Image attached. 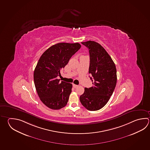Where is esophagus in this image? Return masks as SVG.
Returning <instances> with one entry per match:
<instances>
[{
  "label": "esophagus",
  "instance_id": "esophagus-1",
  "mask_svg": "<svg viewBox=\"0 0 150 150\" xmlns=\"http://www.w3.org/2000/svg\"><path fill=\"white\" fill-rule=\"evenodd\" d=\"M73 87L74 88H76L77 87H78V85H75V84H73Z\"/></svg>",
  "mask_w": 150,
  "mask_h": 150
}]
</instances>
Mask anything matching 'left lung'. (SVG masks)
<instances>
[{"mask_svg": "<svg viewBox=\"0 0 150 150\" xmlns=\"http://www.w3.org/2000/svg\"><path fill=\"white\" fill-rule=\"evenodd\" d=\"M82 43L89 50L88 73L92 76L90 79L93 86L85 88L79 99L88 110H98L107 104L116 87V66L109 54L98 43L88 41Z\"/></svg>", "mask_w": 150, "mask_h": 150, "instance_id": "obj_1", "label": "left lung"}]
</instances>
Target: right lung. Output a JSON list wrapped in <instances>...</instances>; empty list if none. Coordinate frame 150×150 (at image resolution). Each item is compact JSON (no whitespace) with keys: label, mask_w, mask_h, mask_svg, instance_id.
Instances as JSON below:
<instances>
[{"label":"right lung","mask_w":150,"mask_h":150,"mask_svg":"<svg viewBox=\"0 0 150 150\" xmlns=\"http://www.w3.org/2000/svg\"><path fill=\"white\" fill-rule=\"evenodd\" d=\"M81 47L79 43H58L40 57L34 71L37 93L47 107L54 110L64 107L68 102L72 84L57 79L60 71Z\"/></svg>","instance_id":"add662e5"}]
</instances>
